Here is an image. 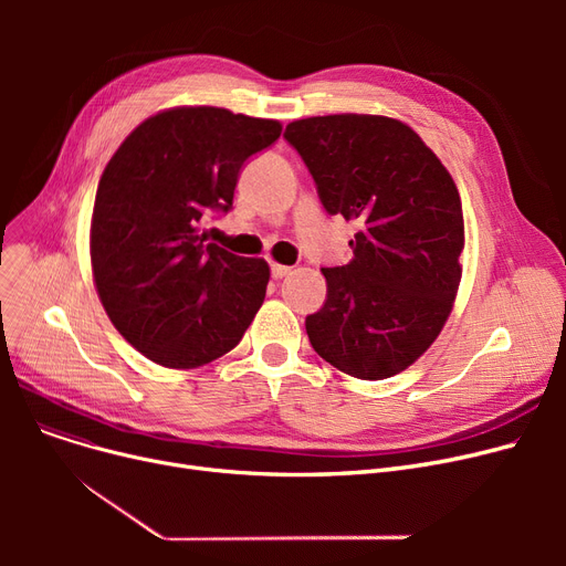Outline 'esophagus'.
<instances>
[{
    "label": "esophagus",
    "mask_w": 566,
    "mask_h": 566,
    "mask_svg": "<svg viewBox=\"0 0 566 566\" xmlns=\"http://www.w3.org/2000/svg\"><path fill=\"white\" fill-rule=\"evenodd\" d=\"M271 275L275 280H282L286 275H291V268L289 265H282V263H271Z\"/></svg>",
    "instance_id": "1"
}]
</instances>
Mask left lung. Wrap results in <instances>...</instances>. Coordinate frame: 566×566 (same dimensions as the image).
Returning a JSON list of instances; mask_svg holds the SVG:
<instances>
[{
	"label": "left lung",
	"mask_w": 566,
	"mask_h": 566,
	"mask_svg": "<svg viewBox=\"0 0 566 566\" xmlns=\"http://www.w3.org/2000/svg\"><path fill=\"white\" fill-rule=\"evenodd\" d=\"M284 139L331 216L358 220L346 265L321 268L328 295L305 318L314 350L339 371L382 380L436 342L461 282L463 211L450 171L397 118L331 114Z\"/></svg>",
	"instance_id": "1"
}]
</instances>
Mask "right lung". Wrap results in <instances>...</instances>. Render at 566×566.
I'll return each instance as SVG.
<instances>
[{
	"instance_id": "right-lung-1",
	"label": "right lung",
	"mask_w": 566,
	"mask_h": 566,
	"mask_svg": "<svg viewBox=\"0 0 566 566\" xmlns=\"http://www.w3.org/2000/svg\"><path fill=\"white\" fill-rule=\"evenodd\" d=\"M280 133L271 118L176 107L146 118L107 163L92 220L94 280L114 328L148 360L201 367L250 328L268 263L208 243L199 222L231 211L241 169Z\"/></svg>"
}]
</instances>
